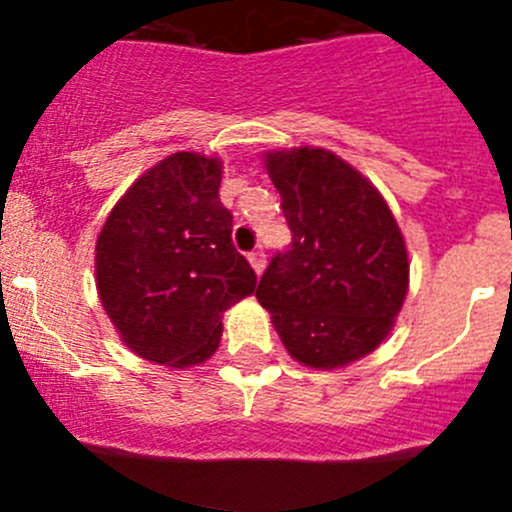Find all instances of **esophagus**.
I'll use <instances>...</instances> for the list:
<instances>
[{"instance_id": "34e87169", "label": "esophagus", "mask_w": 512, "mask_h": 512, "mask_svg": "<svg viewBox=\"0 0 512 512\" xmlns=\"http://www.w3.org/2000/svg\"><path fill=\"white\" fill-rule=\"evenodd\" d=\"M248 261H251V266H253V271H256V274H264V266H266V253L264 251H253V253H248Z\"/></svg>"}]
</instances>
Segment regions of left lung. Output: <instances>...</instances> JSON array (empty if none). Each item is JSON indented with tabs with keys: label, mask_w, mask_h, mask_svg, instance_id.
I'll use <instances>...</instances> for the list:
<instances>
[{
	"label": "left lung",
	"mask_w": 512,
	"mask_h": 512,
	"mask_svg": "<svg viewBox=\"0 0 512 512\" xmlns=\"http://www.w3.org/2000/svg\"><path fill=\"white\" fill-rule=\"evenodd\" d=\"M292 230L256 297L289 356L338 369L390 336L408 295L410 261L390 205L361 171L315 146L264 153Z\"/></svg>",
	"instance_id": "obj_1"
}]
</instances>
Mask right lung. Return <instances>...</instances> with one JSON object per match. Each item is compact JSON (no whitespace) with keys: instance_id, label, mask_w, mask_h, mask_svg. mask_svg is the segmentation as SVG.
<instances>
[{"instance_id":"right-lung-1","label":"right lung","mask_w":512,"mask_h":512,"mask_svg":"<svg viewBox=\"0 0 512 512\" xmlns=\"http://www.w3.org/2000/svg\"><path fill=\"white\" fill-rule=\"evenodd\" d=\"M220 179L217 156L171 153L130 184L99 230V302L140 359L171 369L207 361L220 346L223 312L256 289L230 241Z\"/></svg>"}]
</instances>
